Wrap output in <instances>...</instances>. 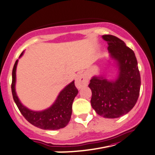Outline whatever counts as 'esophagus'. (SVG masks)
Segmentation results:
<instances>
[{
	"label": "esophagus",
	"mask_w": 155,
	"mask_h": 155,
	"mask_svg": "<svg viewBox=\"0 0 155 155\" xmlns=\"http://www.w3.org/2000/svg\"><path fill=\"white\" fill-rule=\"evenodd\" d=\"M89 82L88 77L84 74H80L76 76L75 80V85L78 89L87 86Z\"/></svg>",
	"instance_id": "esophagus-1"
}]
</instances>
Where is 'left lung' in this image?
Here are the masks:
<instances>
[{
    "label": "left lung",
    "instance_id": "1",
    "mask_svg": "<svg viewBox=\"0 0 155 155\" xmlns=\"http://www.w3.org/2000/svg\"><path fill=\"white\" fill-rule=\"evenodd\" d=\"M108 44L112 59L116 61L119 73L117 79L109 81L94 76L89 87L92 90L91 105L100 116L116 118L128 113L139 98L141 77L134 52L117 37L102 35Z\"/></svg>",
    "mask_w": 155,
    "mask_h": 155
}]
</instances>
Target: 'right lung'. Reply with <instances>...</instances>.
Returning <instances> with one entry per match:
<instances>
[{
	"mask_svg": "<svg viewBox=\"0 0 155 155\" xmlns=\"http://www.w3.org/2000/svg\"><path fill=\"white\" fill-rule=\"evenodd\" d=\"M22 55L23 53L20 55V57ZM17 63L18 60H16L12 71V91L15 103L22 115L33 126L44 130H58L66 127L71 116L73 102L78 94V89L75 87L74 81L60 92L51 107L42 111H32L22 105L15 91Z\"/></svg>",
	"mask_w": 155,
	"mask_h": 155,
	"instance_id": "obj_1",
	"label": "right lung"
}]
</instances>
